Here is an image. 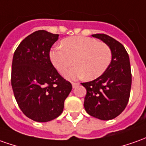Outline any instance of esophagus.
Wrapping results in <instances>:
<instances>
[{
  "mask_svg": "<svg viewBox=\"0 0 146 146\" xmlns=\"http://www.w3.org/2000/svg\"><path fill=\"white\" fill-rule=\"evenodd\" d=\"M72 86H73V88H76L77 86H79V83H76V82H72Z\"/></svg>",
  "mask_w": 146,
  "mask_h": 146,
  "instance_id": "1",
  "label": "esophagus"
}]
</instances>
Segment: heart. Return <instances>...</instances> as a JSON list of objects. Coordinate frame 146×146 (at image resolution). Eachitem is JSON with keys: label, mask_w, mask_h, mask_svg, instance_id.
<instances>
[{"label": "heart", "mask_w": 146, "mask_h": 146, "mask_svg": "<svg viewBox=\"0 0 146 146\" xmlns=\"http://www.w3.org/2000/svg\"><path fill=\"white\" fill-rule=\"evenodd\" d=\"M62 47L56 45L50 50L49 57L53 66L64 73L73 64V68L65 76L70 79L86 77L93 80L106 72L112 60L110 47L105 42L89 36H71L61 41Z\"/></svg>", "instance_id": "obj_1"}]
</instances>
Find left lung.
<instances>
[{
  "label": "left lung",
  "mask_w": 146,
  "mask_h": 146,
  "mask_svg": "<svg viewBox=\"0 0 146 146\" xmlns=\"http://www.w3.org/2000/svg\"><path fill=\"white\" fill-rule=\"evenodd\" d=\"M111 48L112 60L102 76L81 83L86 89L84 107L92 117L111 120L121 114L127 106L132 84L129 57L122 44L103 33L92 35Z\"/></svg>",
  "instance_id": "left-lung-1"
}]
</instances>
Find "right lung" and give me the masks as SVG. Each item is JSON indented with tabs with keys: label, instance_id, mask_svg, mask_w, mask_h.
<instances>
[{
	"label": "right lung",
	"instance_id": "obj_1",
	"mask_svg": "<svg viewBox=\"0 0 146 146\" xmlns=\"http://www.w3.org/2000/svg\"><path fill=\"white\" fill-rule=\"evenodd\" d=\"M58 34L38 30L26 36L15 50L11 84L23 113L38 122L59 117L72 85L60 76L49 57Z\"/></svg>",
	"mask_w": 146,
	"mask_h": 146
}]
</instances>
